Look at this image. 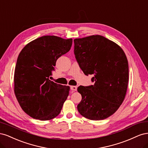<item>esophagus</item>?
<instances>
[{"instance_id": "obj_1", "label": "esophagus", "mask_w": 148, "mask_h": 148, "mask_svg": "<svg viewBox=\"0 0 148 148\" xmlns=\"http://www.w3.org/2000/svg\"><path fill=\"white\" fill-rule=\"evenodd\" d=\"M70 89L73 91H76L77 90V87L76 86H70Z\"/></svg>"}]
</instances>
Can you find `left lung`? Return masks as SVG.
<instances>
[{
	"instance_id": "1",
	"label": "left lung",
	"mask_w": 148,
	"mask_h": 148,
	"mask_svg": "<svg viewBox=\"0 0 148 148\" xmlns=\"http://www.w3.org/2000/svg\"><path fill=\"white\" fill-rule=\"evenodd\" d=\"M74 53L86 75H93L94 85L79 86L82 99L79 113L92 120H104L122 104L128 83L126 55L118 44L100 35L74 39Z\"/></svg>"
}]
</instances>
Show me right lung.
Segmentation results:
<instances>
[{
	"instance_id": "1",
	"label": "right lung",
	"mask_w": 148,
	"mask_h": 148,
	"mask_svg": "<svg viewBox=\"0 0 148 148\" xmlns=\"http://www.w3.org/2000/svg\"><path fill=\"white\" fill-rule=\"evenodd\" d=\"M72 41L44 36L26 44L18 57L15 95L21 109L32 118L49 120L60 114L70 87L51 81L49 77L57 60L70 50Z\"/></svg>"
}]
</instances>
